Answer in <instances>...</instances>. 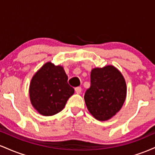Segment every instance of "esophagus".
Returning <instances> with one entry per match:
<instances>
[{
  "label": "esophagus",
  "mask_w": 155,
  "mask_h": 155,
  "mask_svg": "<svg viewBox=\"0 0 155 155\" xmlns=\"http://www.w3.org/2000/svg\"><path fill=\"white\" fill-rule=\"evenodd\" d=\"M75 91L76 92V94H80L81 92V87H76L75 88Z\"/></svg>",
  "instance_id": "34e87169"
}]
</instances>
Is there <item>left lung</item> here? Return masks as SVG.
<instances>
[{
  "label": "left lung",
  "mask_w": 155,
  "mask_h": 155,
  "mask_svg": "<svg viewBox=\"0 0 155 155\" xmlns=\"http://www.w3.org/2000/svg\"><path fill=\"white\" fill-rule=\"evenodd\" d=\"M91 86L84 94L89 112L96 120L112 118L123 106L127 95L125 79L116 67L108 65L92 69Z\"/></svg>",
  "instance_id": "obj_1"
}]
</instances>
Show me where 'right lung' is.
<instances>
[{
  "instance_id": "right-lung-1",
  "label": "right lung",
  "mask_w": 155,
  "mask_h": 155,
  "mask_svg": "<svg viewBox=\"0 0 155 155\" xmlns=\"http://www.w3.org/2000/svg\"><path fill=\"white\" fill-rule=\"evenodd\" d=\"M74 93L68 84L63 66L47 62L33 75L29 87L32 106L43 116H52L61 111Z\"/></svg>"
}]
</instances>
